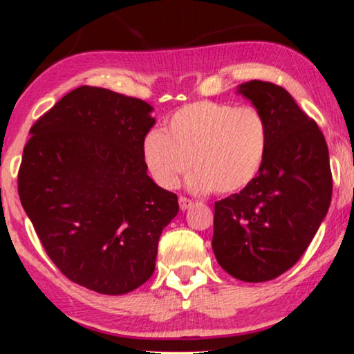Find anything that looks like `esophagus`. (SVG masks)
<instances>
[{
  "mask_svg": "<svg viewBox=\"0 0 354 354\" xmlns=\"http://www.w3.org/2000/svg\"><path fill=\"white\" fill-rule=\"evenodd\" d=\"M178 205H180V210L185 212V210H189L192 205H194V202H192V200L187 198V197H180V198H178Z\"/></svg>",
  "mask_w": 354,
  "mask_h": 354,
  "instance_id": "1",
  "label": "esophagus"
}]
</instances>
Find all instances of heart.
Wrapping results in <instances>:
<instances>
[{"label": "heart", "instance_id": "obj_1", "mask_svg": "<svg viewBox=\"0 0 354 354\" xmlns=\"http://www.w3.org/2000/svg\"><path fill=\"white\" fill-rule=\"evenodd\" d=\"M266 149L268 123L257 108L202 100L178 108L169 118L167 133L149 131L142 157L164 189H176L194 165L192 189L228 195L254 180Z\"/></svg>", "mask_w": 354, "mask_h": 354}]
</instances>
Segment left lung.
<instances>
[{
  "instance_id": "left-lung-1",
  "label": "left lung",
  "mask_w": 354,
  "mask_h": 354,
  "mask_svg": "<svg viewBox=\"0 0 354 354\" xmlns=\"http://www.w3.org/2000/svg\"><path fill=\"white\" fill-rule=\"evenodd\" d=\"M268 123V149L250 185L215 202L212 248L230 276L266 282L300 259L328 212V146L290 93L270 82L239 85Z\"/></svg>"
}]
</instances>
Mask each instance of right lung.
<instances>
[{
	"instance_id": "right-lung-1",
	"label": "right lung",
	"mask_w": 354,
	"mask_h": 354,
	"mask_svg": "<svg viewBox=\"0 0 354 354\" xmlns=\"http://www.w3.org/2000/svg\"><path fill=\"white\" fill-rule=\"evenodd\" d=\"M151 104L78 86L30 128L17 172L21 203L65 277L120 295L152 276L177 195L147 176L142 142Z\"/></svg>"
}]
</instances>
